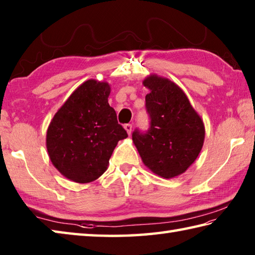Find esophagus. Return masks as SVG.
Here are the masks:
<instances>
[{
	"label": "esophagus",
	"mask_w": 255,
	"mask_h": 255,
	"mask_svg": "<svg viewBox=\"0 0 255 255\" xmlns=\"http://www.w3.org/2000/svg\"><path fill=\"white\" fill-rule=\"evenodd\" d=\"M124 127H125V129H126V131H127L128 135H130L131 130H132V125L131 124H126Z\"/></svg>",
	"instance_id": "34e87169"
}]
</instances>
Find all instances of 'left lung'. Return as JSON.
<instances>
[{"label":"left lung","instance_id":"1","mask_svg":"<svg viewBox=\"0 0 255 255\" xmlns=\"http://www.w3.org/2000/svg\"><path fill=\"white\" fill-rule=\"evenodd\" d=\"M142 85L149 89L146 108L150 128L132 132L142 163L163 178L185 173L196 160L204 143L205 127L187 96L167 78L149 75Z\"/></svg>","mask_w":255,"mask_h":255}]
</instances>
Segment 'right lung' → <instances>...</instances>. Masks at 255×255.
Listing matches in <instances>:
<instances>
[{
  "mask_svg": "<svg viewBox=\"0 0 255 255\" xmlns=\"http://www.w3.org/2000/svg\"><path fill=\"white\" fill-rule=\"evenodd\" d=\"M110 85L87 80L53 116L47 130L51 163L64 177L85 184L99 178L127 131L108 104Z\"/></svg>",
  "mask_w": 255,
  "mask_h": 255,
  "instance_id": "1",
  "label": "right lung"
}]
</instances>
